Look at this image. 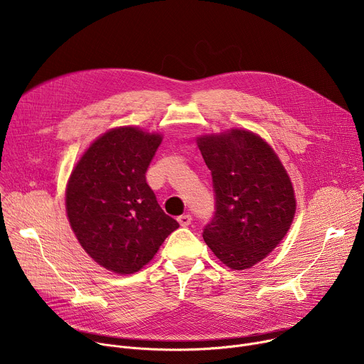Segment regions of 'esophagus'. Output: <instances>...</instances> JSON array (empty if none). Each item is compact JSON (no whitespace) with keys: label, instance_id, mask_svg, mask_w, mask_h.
<instances>
[{"label":"esophagus","instance_id":"1","mask_svg":"<svg viewBox=\"0 0 364 364\" xmlns=\"http://www.w3.org/2000/svg\"><path fill=\"white\" fill-rule=\"evenodd\" d=\"M177 220H178L180 226L186 228V226H188V225L191 223V216H190V215H181V216H178Z\"/></svg>","mask_w":364,"mask_h":364}]
</instances>
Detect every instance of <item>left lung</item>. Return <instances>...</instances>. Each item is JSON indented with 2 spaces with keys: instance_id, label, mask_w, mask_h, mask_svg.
<instances>
[{
  "instance_id": "8db88e82",
  "label": "left lung",
  "mask_w": 364,
  "mask_h": 364,
  "mask_svg": "<svg viewBox=\"0 0 364 364\" xmlns=\"http://www.w3.org/2000/svg\"><path fill=\"white\" fill-rule=\"evenodd\" d=\"M196 141L216 193V215L203 239L228 268L249 269L282 242L294 222L289 174L267 139L249 129L203 134Z\"/></svg>"
}]
</instances>
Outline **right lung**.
<instances>
[{
	"instance_id": "1",
	"label": "right lung",
	"mask_w": 364,
	"mask_h": 364,
	"mask_svg": "<svg viewBox=\"0 0 364 364\" xmlns=\"http://www.w3.org/2000/svg\"><path fill=\"white\" fill-rule=\"evenodd\" d=\"M163 134L117 127L80 155L66 184L70 228L93 261L114 274L141 271L178 228L145 180Z\"/></svg>"
}]
</instances>
